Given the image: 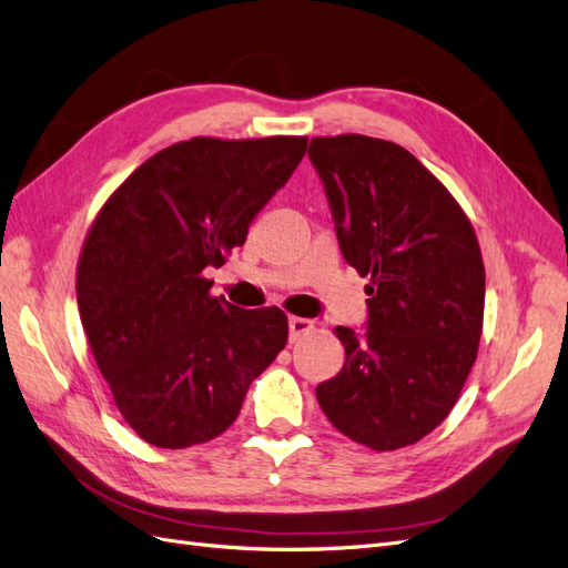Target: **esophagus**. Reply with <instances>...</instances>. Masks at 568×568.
I'll list each match as a JSON object with an SVG mask.
<instances>
[{
    "label": "esophagus",
    "mask_w": 568,
    "mask_h": 568,
    "mask_svg": "<svg viewBox=\"0 0 568 568\" xmlns=\"http://www.w3.org/2000/svg\"><path fill=\"white\" fill-rule=\"evenodd\" d=\"M313 329H315V322H313V320L288 317V338H291V341H298L303 334L313 332Z\"/></svg>",
    "instance_id": "34e87169"
}]
</instances>
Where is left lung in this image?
Wrapping results in <instances>:
<instances>
[{
    "mask_svg": "<svg viewBox=\"0 0 568 568\" xmlns=\"http://www.w3.org/2000/svg\"><path fill=\"white\" fill-rule=\"evenodd\" d=\"M346 263L372 277L365 329L336 326L346 363L317 386L341 434L372 450L417 443L450 415L484 326L486 272L471 222L393 142L315 136L307 149Z\"/></svg>",
    "mask_w": 568,
    "mask_h": 568,
    "instance_id": "8db88e82",
    "label": "left lung"
}]
</instances>
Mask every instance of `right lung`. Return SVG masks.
<instances>
[{"mask_svg": "<svg viewBox=\"0 0 568 568\" xmlns=\"http://www.w3.org/2000/svg\"><path fill=\"white\" fill-rule=\"evenodd\" d=\"M305 146V136H194L144 161L94 220L78 265L80 320L120 415L156 448L227 432L286 346L280 307L213 298L203 272L244 246Z\"/></svg>", "mask_w": 568, "mask_h": 568, "instance_id": "1", "label": "right lung"}]
</instances>
